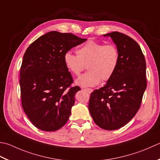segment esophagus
<instances>
[{
	"label": "esophagus",
	"instance_id": "esophagus-1",
	"mask_svg": "<svg viewBox=\"0 0 160 160\" xmlns=\"http://www.w3.org/2000/svg\"><path fill=\"white\" fill-rule=\"evenodd\" d=\"M84 90H85L87 92H88L89 93H92V92H93V89H89V88H88V89H84Z\"/></svg>",
	"mask_w": 160,
	"mask_h": 160
}]
</instances>
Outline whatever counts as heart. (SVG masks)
Wrapping results in <instances>:
<instances>
[{"label":"heart","instance_id":"b5f03b06","mask_svg":"<svg viewBox=\"0 0 160 160\" xmlns=\"http://www.w3.org/2000/svg\"><path fill=\"white\" fill-rule=\"evenodd\" d=\"M76 55L67 52L64 55V64L67 69L75 76L80 75L87 66L88 72L75 81L82 87H95L114 76L119 64V52L112 43L89 40L76 50Z\"/></svg>","mask_w":160,"mask_h":160}]
</instances>
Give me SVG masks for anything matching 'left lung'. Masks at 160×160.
Instances as JSON below:
<instances>
[{
	"label": "left lung",
	"instance_id": "obj_1",
	"mask_svg": "<svg viewBox=\"0 0 160 160\" xmlns=\"http://www.w3.org/2000/svg\"><path fill=\"white\" fill-rule=\"evenodd\" d=\"M111 37L119 52L117 69L106 85L91 93L89 110L97 126L114 130L126 125L140 108L146 89L145 58L135 41L112 32Z\"/></svg>",
	"mask_w": 160,
	"mask_h": 160
}]
</instances>
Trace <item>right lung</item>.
Here are the masks:
<instances>
[{"instance_id": "add662e5", "label": "right lung", "mask_w": 160, "mask_h": 160, "mask_svg": "<svg viewBox=\"0 0 160 160\" xmlns=\"http://www.w3.org/2000/svg\"><path fill=\"white\" fill-rule=\"evenodd\" d=\"M86 40L51 31L34 41L25 52L20 72L22 106L39 129L58 130L68 120L80 88L68 89L73 78L64 66V55Z\"/></svg>"}]
</instances>
